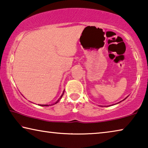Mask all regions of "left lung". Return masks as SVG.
<instances>
[{
	"mask_svg": "<svg viewBox=\"0 0 148 148\" xmlns=\"http://www.w3.org/2000/svg\"><path fill=\"white\" fill-rule=\"evenodd\" d=\"M125 99H126V98H125ZM125 99H124V100H125ZM113 105H114V104H113Z\"/></svg>",
	"mask_w": 148,
	"mask_h": 148,
	"instance_id": "1",
	"label": "left lung"
}]
</instances>
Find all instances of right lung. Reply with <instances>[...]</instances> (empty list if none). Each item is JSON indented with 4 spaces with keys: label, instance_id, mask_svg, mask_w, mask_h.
<instances>
[{
    "label": "right lung",
    "instance_id": "1",
    "mask_svg": "<svg viewBox=\"0 0 148 148\" xmlns=\"http://www.w3.org/2000/svg\"><path fill=\"white\" fill-rule=\"evenodd\" d=\"M64 92H63V93H62V95H61V96H60V98L58 99V101H57V102H56V103H58V102H59V100H60V99H61V98H62V96H63V94H64ZM55 103H54V104H55ZM54 104H52V105H54ZM40 106H49V105H46H46H40Z\"/></svg>",
    "mask_w": 148,
    "mask_h": 148
}]
</instances>
